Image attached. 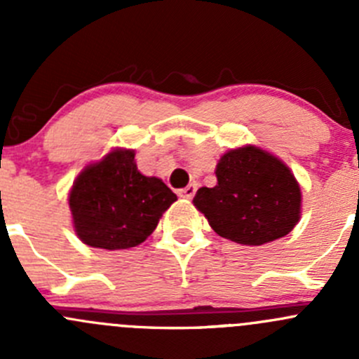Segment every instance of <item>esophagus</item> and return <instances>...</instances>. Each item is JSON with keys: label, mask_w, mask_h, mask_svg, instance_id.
I'll list each match as a JSON object with an SVG mask.
<instances>
[{"label": "esophagus", "mask_w": 359, "mask_h": 359, "mask_svg": "<svg viewBox=\"0 0 359 359\" xmlns=\"http://www.w3.org/2000/svg\"><path fill=\"white\" fill-rule=\"evenodd\" d=\"M196 189H198V184H189V186L179 191V196L186 198V200H191V198L196 194Z\"/></svg>", "instance_id": "obj_1"}]
</instances>
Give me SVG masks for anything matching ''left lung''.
Wrapping results in <instances>:
<instances>
[{"instance_id":"1","label":"left lung","mask_w":359,"mask_h":359,"mask_svg":"<svg viewBox=\"0 0 359 359\" xmlns=\"http://www.w3.org/2000/svg\"><path fill=\"white\" fill-rule=\"evenodd\" d=\"M217 186L200 187L194 206L219 236L260 247L287 236L302 213V191L287 163L253 144L220 156Z\"/></svg>"}]
</instances>
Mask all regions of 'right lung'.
Here are the masks:
<instances>
[{"instance_id": "add662e5", "label": "right lung", "mask_w": 359, "mask_h": 359, "mask_svg": "<svg viewBox=\"0 0 359 359\" xmlns=\"http://www.w3.org/2000/svg\"><path fill=\"white\" fill-rule=\"evenodd\" d=\"M67 201L72 227L83 243L126 250L153 234L177 194L158 177L139 172L135 151L114 147L79 172Z\"/></svg>"}]
</instances>
